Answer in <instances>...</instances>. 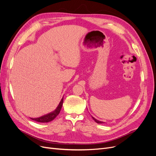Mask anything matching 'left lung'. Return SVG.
<instances>
[{"instance_id": "left-lung-1", "label": "left lung", "mask_w": 156, "mask_h": 156, "mask_svg": "<svg viewBox=\"0 0 156 156\" xmlns=\"http://www.w3.org/2000/svg\"><path fill=\"white\" fill-rule=\"evenodd\" d=\"M92 119H94V121H95V122H96V123H98V124H103V122H101V121H99V120H96V119H94V117H92Z\"/></svg>"}]
</instances>
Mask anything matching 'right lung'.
Here are the masks:
<instances>
[{"label": "right lung", "instance_id": "1", "mask_svg": "<svg viewBox=\"0 0 156 156\" xmlns=\"http://www.w3.org/2000/svg\"><path fill=\"white\" fill-rule=\"evenodd\" d=\"M63 104V98L61 100V101L60 102L58 106L56 108V109L53 111V112H51L48 115H44L43 116H41L40 118H37V119H31L32 120L38 122H48L50 121H52L54 120L55 118L58 116V115L60 113L61 108H62Z\"/></svg>", "mask_w": 156, "mask_h": 156}]
</instances>
